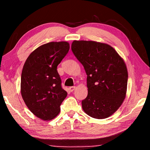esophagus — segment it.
Returning a JSON list of instances; mask_svg holds the SVG:
<instances>
[{"label": "esophagus", "instance_id": "obj_1", "mask_svg": "<svg viewBox=\"0 0 150 150\" xmlns=\"http://www.w3.org/2000/svg\"><path fill=\"white\" fill-rule=\"evenodd\" d=\"M75 88H76V87L74 86V87H70L69 88V91H71V92H73V91H74V90L75 89Z\"/></svg>", "mask_w": 150, "mask_h": 150}]
</instances>
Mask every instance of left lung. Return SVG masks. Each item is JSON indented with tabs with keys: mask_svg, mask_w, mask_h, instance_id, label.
<instances>
[{
	"mask_svg": "<svg viewBox=\"0 0 150 150\" xmlns=\"http://www.w3.org/2000/svg\"><path fill=\"white\" fill-rule=\"evenodd\" d=\"M71 50L87 75L88 95L82 100L83 110L94 118L109 117L125 99L128 76L125 62L105 43L74 40Z\"/></svg>",
	"mask_w": 150,
	"mask_h": 150,
	"instance_id": "8db88e82",
	"label": "left lung"
}]
</instances>
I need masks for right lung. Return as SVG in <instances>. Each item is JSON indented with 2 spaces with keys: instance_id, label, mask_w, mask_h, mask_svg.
<instances>
[{
  "instance_id": "right-lung-1",
  "label": "right lung",
  "mask_w": 150,
  "mask_h": 150,
  "mask_svg": "<svg viewBox=\"0 0 150 150\" xmlns=\"http://www.w3.org/2000/svg\"><path fill=\"white\" fill-rule=\"evenodd\" d=\"M69 50L67 42H49L33 51L25 62L21 75V95L29 110L43 120L56 117L67 96L57 67Z\"/></svg>"
}]
</instances>
